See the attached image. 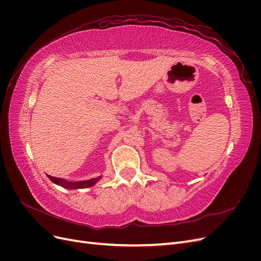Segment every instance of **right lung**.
<instances>
[{
	"instance_id": "right-lung-1",
	"label": "right lung",
	"mask_w": 261,
	"mask_h": 261,
	"mask_svg": "<svg viewBox=\"0 0 261 261\" xmlns=\"http://www.w3.org/2000/svg\"><path fill=\"white\" fill-rule=\"evenodd\" d=\"M48 177L53 181L54 184L60 185L62 187H65L67 189H78V188H88L93 186L94 184L97 183L98 180H100L101 176H98L96 178H90L87 180H80V181H68L63 178H59V177H53L51 175H48Z\"/></svg>"
}]
</instances>
